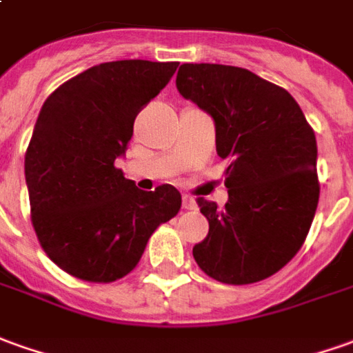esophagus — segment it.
I'll return each mask as SVG.
<instances>
[{"label": "esophagus", "instance_id": "obj_1", "mask_svg": "<svg viewBox=\"0 0 353 353\" xmlns=\"http://www.w3.org/2000/svg\"><path fill=\"white\" fill-rule=\"evenodd\" d=\"M182 208L184 209H196V200L192 196H182Z\"/></svg>", "mask_w": 353, "mask_h": 353}]
</instances>
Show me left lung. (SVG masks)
Masks as SVG:
<instances>
[{
  "label": "left lung",
  "instance_id": "1",
  "mask_svg": "<svg viewBox=\"0 0 353 353\" xmlns=\"http://www.w3.org/2000/svg\"><path fill=\"white\" fill-rule=\"evenodd\" d=\"M176 88L215 121L225 208L200 198L209 232L192 254L225 284L263 281L298 254L319 201L317 142L296 99L252 70L184 63Z\"/></svg>",
  "mask_w": 353,
  "mask_h": 353
}]
</instances>
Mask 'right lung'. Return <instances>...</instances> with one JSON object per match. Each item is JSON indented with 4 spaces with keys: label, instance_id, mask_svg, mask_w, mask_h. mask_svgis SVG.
I'll use <instances>...</instances> for the list:
<instances>
[{
    "label": "right lung",
    "instance_id": "obj_1",
    "mask_svg": "<svg viewBox=\"0 0 353 353\" xmlns=\"http://www.w3.org/2000/svg\"><path fill=\"white\" fill-rule=\"evenodd\" d=\"M176 67V61L101 63L43 101L24 155L30 217L48 257L80 281L123 279L155 228L181 209L174 186L144 192L115 167L136 115Z\"/></svg>",
    "mask_w": 353,
    "mask_h": 353
}]
</instances>
